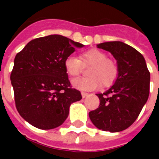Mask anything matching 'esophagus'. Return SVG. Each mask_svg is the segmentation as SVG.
<instances>
[{
  "mask_svg": "<svg viewBox=\"0 0 159 159\" xmlns=\"http://www.w3.org/2000/svg\"><path fill=\"white\" fill-rule=\"evenodd\" d=\"M87 96H88V93H87V92H82V97H83V98H85Z\"/></svg>",
  "mask_w": 159,
  "mask_h": 159,
  "instance_id": "1",
  "label": "esophagus"
}]
</instances>
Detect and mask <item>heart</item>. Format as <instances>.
Masks as SVG:
<instances>
[{
    "label": "heart",
    "mask_w": 159,
    "mask_h": 159,
    "mask_svg": "<svg viewBox=\"0 0 159 159\" xmlns=\"http://www.w3.org/2000/svg\"><path fill=\"white\" fill-rule=\"evenodd\" d=\"M82 65L91 66L87 71L89 77H80L72 81V87L81 91L98 89L102 84L110 87L116 82L119 67L116 61L108 58L107 54L99 49H90L82 53L80 59L70 55L64 60L66 72L70 77H77L82 72Z\"/></svg>",
    "instance_id": "1"
}]
</instances>
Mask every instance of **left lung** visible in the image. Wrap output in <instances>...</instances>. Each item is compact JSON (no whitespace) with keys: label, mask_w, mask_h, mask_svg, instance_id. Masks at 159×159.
<instances>
[{"label":"left lung","mask_w":159,"mask_h":159,"mask_svg":"<svg viewBox=\"0 0 159 159\" xmlns=\"http://www.w3.org/2000/svg\"><path fill=\"white\" fill-rule=\"evenodd\" d=\"M97 48L113 55L119 74L110 89L97 94L100 106L90 111L89 117L99 129L120 132L136 120L148 101L150 72L143 55L123 42H106L97 44Z\"/></svg>","instance_id":"8db88e82"}]
</instances>
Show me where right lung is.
I'll return each instance as SVG.
<instances>
[{
  "label": "right lung",
  "mask_w": 159,
  "mask_h": 159,
  "mask_svg": "<svg viewBox=\"0 0 159 159\" xmlns=\"http://www.w3.org/2000/svg\"><path fill=\"white\" fill-rule=\"evenodd\" d=\"M83 44L59 35L34 39L16 54L11 74L19 114L40 129L60 126L67 118L70 105L82 99L72 88L64 60Z\"/></svg>",
  "instance_id": "right-lung-1"
}]
</instances>
